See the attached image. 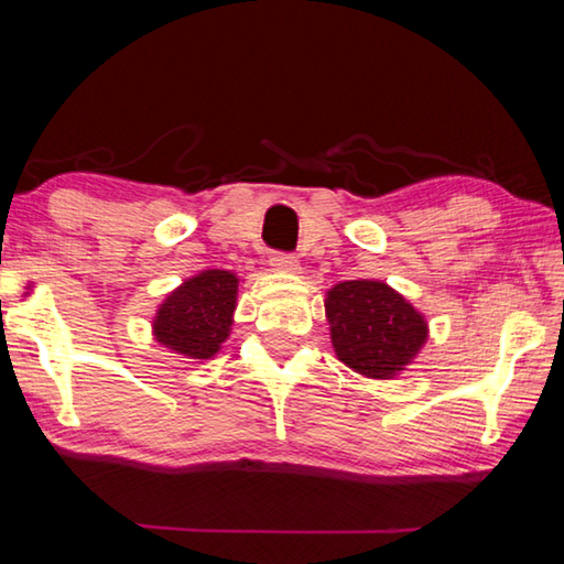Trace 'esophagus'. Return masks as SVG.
Returning <instances> with one entry per match:
<instances>
[{"label":"esophagus","instance_id":"esophagus-1","mask_svg":"<svg viewBox=\"0 0 564 564\" xmlns=\"http://www.w3.org/2000/svg\"><path fill=\"white\" fill-rule=\"evenodd\" d=\"M271 265H273V271H279V273H301V263L291 253H273Z\"/></svg>","mask_w":564,"mask_h":564}]
</instances>
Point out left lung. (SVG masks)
<instances>
[{"mask_svg": "<svg viewBox=\"0 0 564 564\" xmlns=\"http://www.w3.org/2000/svg\"><path fill=\"white\" fill-rule=\"evenodd\" d=\"M323 303L338 360L366 378L393 380L427 343L423 313L383 281L336 283Z\"/></svg>", "mask_w": 564, "mask_h": 564, "instance_id": "obj_1", "label": "left lung"}]
</instances>
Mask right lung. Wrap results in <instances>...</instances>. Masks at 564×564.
I'll return each instance as SVG.
<instances>
[{
  "label": "right lung",
  "mask_w": 564,
  "mask_h": 564,
  "mask_svg": "<svg viewBox=\"0 0 564 564\" xmlns=\"http://www.w3.org/2000/svg\"><path fill=\"white\" fill-rule=\"evenodd\" d=\"M238 283L241 279L224 269L191 275L159 303L151 336L181 358L212 360L231 336Z\"/></svg>",
  "instance_id": "right-lung-1"
}]
</instances>
